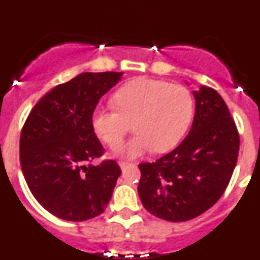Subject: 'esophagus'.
<instances>
[{"label": "esophagus", "instance_id": "esophagus-1", "mask_svg": "<svg viewBox=\"0 0 260 260\" xmlns=\"http://www.w3.org/2000/svg\"><path fill=\"white\" fill-rule=\"evenodd\" d=\"M119 167H121V169H122V171H125V169H127V168H130V167H134V164H133V162H126V161H121V162H119Z\"/></svg>", "mask_w": 260, "mask_h": 260}]
</instances>
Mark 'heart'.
Here are the masks:
<instances>
[{"label": "heart", "mask_w": 260, "mask_h": 260, "mask_svg": "<svg viewBox=\"0 0 260 260\" xmlns=\"http://www.w3.org/2000/svg\"><path fill=\"white\" fill-rule=\"evenodd\" d=\"M114 108H96L92 127L107 146L117 150L132 130L138 133L122 150L137 157L153 148L173 150L182 141L194 117V99L186 87L164 80L138 78L114 93Z\"/></svg>", "instance_id": "b5f03b06"}]
</instances>
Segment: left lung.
Returning a JSON list of instances; mask_svg holds the SVG:
<instances>
[{
    "mask_svg": "<svg viewBox=\"0 0 260 260\" xmlns=\"http://www.w3.org/2000/svg\"><path fill=\"white\" fill-rule=\"evenodd\" d=\"M192 93L195 116L187 137L155 162L139 164V198L167 221H187L210 210L237 164L240 135L222 98L206 86Z\"/></svg>",
    "mask_w": 260,
    "mask_h": 260,
    "instance_id": "1",
    "label": "left lung"
}]
</instances>
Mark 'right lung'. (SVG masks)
Segmentation results:
<instances>
[{
	"label": "right lung",
	"instance_id": "obj_1",
	"mask_svg": "<svg viewBox=\"0 0 260 260\" xmlns=\"http://www.w3.org/2000/svg\"><path fill=\"white\" fill-rule=\"evenodd\" d=\"M123 73H82L36 103L20 134V167L36 201L68 221L102 215L121 168L114 160L92 165L104 153L92 127L103 95Z\"/></svg>",
	"mask_w": 260,
	"mask_h": 260
}]
</instances>
